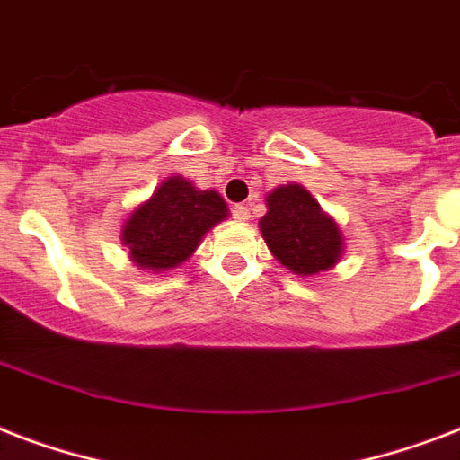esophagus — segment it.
<instances>
[{"label": "esophagus", "mask_w": 460, "mask_h": 460, "mask_svg": "<svg viewBox=\"0 0 460 460\" xmlns=\"http://www.w3.org/2000/svg\"><path fill=\"white\" fill-rule=\"evenodd\" d=\"M231 212H234V219H236V222H248V219H251V209L245 208V205H234Z\"/></svg>", "instance_id": "34e87169"}]
</instances>
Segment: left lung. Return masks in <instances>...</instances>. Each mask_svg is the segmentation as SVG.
<instances>
[{
	"label": "left lung",
	"mask_w": 460,
	"mask_h": 460,
	"mask_svg": "<svg viewBox=\"0 0 460 460\" xmlns=\"http://www.w3.org/2000/svg\"><path fill=\"white\" fill-rule=\"evenodd\" d=\"M260 231L274 258L301 277L327 272L343 252L336 222L298 183L274 188L267 195V215L260 219Z\"/></svg>",
	"instance_id": "obj_1"
}]
</instances>
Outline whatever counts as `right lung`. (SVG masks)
Returning a JSON list of instances; mask_svg holds the SVG:
<instances>
[{"mask_svg": "<svg viewBox=\"0 0 460 460\" xmlns=\"http://www.w3.org/2000/svg\"><path fill=\"white\" fill-rule=\"evenodd\" d=\"M229 215L217 190H198L181 176H169L153 198L133 209L121 229L128 255L143 270L166 272L186 262L200 238Z\"/></svg>", "mask_w": 460, "mask_h": 460, "instance_id": "1", "label": "right lung"}]
</instances>
